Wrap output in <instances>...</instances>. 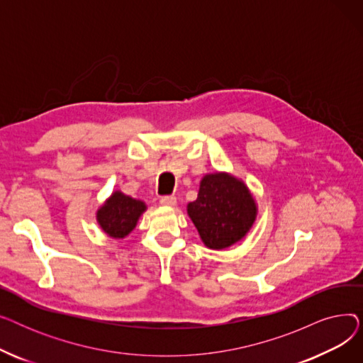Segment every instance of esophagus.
<instances>
[{
    "label": "esophagus",
    "mask_w": 363,
    "mask_h": 363,
    "mask_svg": "<svg viewBox=\"0 0 363 363\" xmlns=\"http://www.w3.org/2000/svg\"><path fill=\"white\" fill-rule=\"evenodd\" d=\"M160 204L166 207H174L177 206V199L174 196H164L160 199Z\"/></svg>",
    "instance_id": "esophagus-1"
}]
</instances>
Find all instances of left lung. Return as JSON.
<instances>
[{
  "label": "left lung",
  "mask_w": 363,
  "mask_h": 363,
  "mask_svg": "<svg viewBox=\"0 0 363 363\" xmlns=\"http://www.w3.org/2000/svg\"><path fill=\"white\" fill-rule=\"evenodd\" d=\"M186 212L204 245L222 250L241 241L250 231L257 206L241 179L216 172L203 177L197 200L186 206Z\"/></svg>",
  "instance_id": "obj_1"
}]
</instances>
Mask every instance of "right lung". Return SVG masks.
I'll return each instance as SVG.
<instances>
[{
    "mask_svg": "<svg viewBox=\"0 0 363 363\" xmlns=\"http://www.w3.org/2000/svg\"><path fill=\"white\" fill-rule=\"evenodd\" d=\"M145 203L132 199L122 191H114L97 211V222L111 238H125L137 226L145 212Z\"/></svg>",
    "mask_w": 363,
    "mask_h": 363,
    "instance_id": "right-lung-1",
    "label": "right lung"
}]
</instances>
